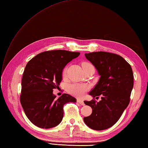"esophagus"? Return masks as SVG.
Here are the masks:
<instances>
[{"instance_id":"34e87169","label":"esophagus","mask_w":148,"mask_h":148,"mask_svg":"<svg viewBox=\"0 0 148 148\" xmlns=\"http://www.w3.org/2000/svg\"><path fill=\"white\" fill-rule=\"evenodd\" d=\"M77 103H79L80 104H81L82 106H84V105H85V103L83 100H81V99H77Z\"/></svg>"}]
</instances>
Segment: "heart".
Masks as SVG:
<instances>
[{
    "label": "heart",
    "mask_w": 148,
    "mask_h": 148,
    "mask_svg": "<svg viewBox=\"0 0 148 148\" xmlns=\"http://www.w3.org/2000/svg\"><path fill=\"white\" fill-rule=\"evenodd\" d=\"M90 66H93L90 63H88V62H84L82 63V67L84 69L90 67ZM67 70L68 68H64L63 71V75L64 77H66L67 75ZM88 86L87 85L85 84H70L68 86V92L71 94L73 95V96L78 97H82L84 96L85 93L88 90Z\"/></svg>",
    "instance_id": "1"
}]
</instances>
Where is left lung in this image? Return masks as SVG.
Listing matches in <instances>:
<instances>
[{"label":"left lung","instance_id":"left-lung-1","mask_svg":"<svg viewBox=\"0 0 148 148\" xmlns=\"http://www.w3.org/2000/svg\"><path fill=\"white\" fill-rule=\"evenodd\" d=\"M85 56L101 76L89 94L93 97L101 96V100L97 102L93 98L84 101L92 108V112L84 117V121L93 130L107 129L117 122L130 103L134 86L133 71L130 64L116 54L100 51Z\"/></svg>","mask_w":148,"mask_h":148}]
</instances>
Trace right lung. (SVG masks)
<instances>
[{
  "label": "right lung",
  "instance_id": "1",
  "mask_svg": "<svg viewBox=\"0 0 148 148\" xmlns=\"http://www.w3.org/2000/svg\"><path fill=\"white\" fill-rule=\"evenodd\" d=\"M79 55L80 52L65 50L45 51L26 65L20 102L26 116L35 125L42 129L57 126L63 118L64 105L77 101L67 94L57 99L52 92L59 88L65 66Z\"/></svg>",
  "mask_w": 148,
  "mask_h": 148
}]
</instances>
